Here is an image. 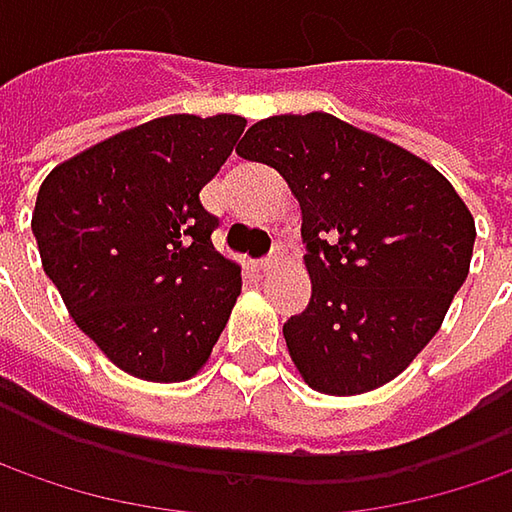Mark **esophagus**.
<instances>
[{
	"instance_id": "34e87169",
	"label": "esophagus",
	"mask_w": 512,
	"mask_h": 512,
	"mask_svg": "<svg viewBox=\"0 0 512 512\" xmlns=\"http://www.w3.org/2000/svg\"><path fill=\"white\" fill-rule=\"evenodd\" d=\"M280 260H283V255H280L278 249L272 252L269 257H263V260H257V272H263V275H269V272H275L280 266Z\"/></svg>"
}]
</instances>
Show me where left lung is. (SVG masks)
Returning a JSON list of instances; mask_svg holds the SVG:
<instances>
[{
	"label": "left lung",
	"mask_w": 512,
	"mask_h": 512,
	"mask_svg": "<svg viewBox=\"0 0 512 512\" xmlns=\"http://www.w3.org/2000/svg\"><path fill=\"white\" fill-rule=\"evenodd\" d=\"M298 200L309 306L283 323L303 381L326 395L384 387L433 341L470 272L476 223L450 180L332 114H280L237 145Z\"/></svg>",
	"instance_id": "1"
}]
</instances>
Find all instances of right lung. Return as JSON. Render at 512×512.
<instances>
[{"mask_svg": "<svg viewBox=\"0 0 512 512\" xmlns=\"http://www.w3.org/2000/svg\"><path fill=\"white\" fill-rule=\"evenodd\" d=\"M243 117L171 114L120 131L56 166L36 194L45 275L77 326L145 381H189L240 295L214 252L200 189L232 154Z\"/></svg>", "mask_w": 512, "mask_h": 512, "instance_id": "1", "label": "right lung"}]
</instances>
